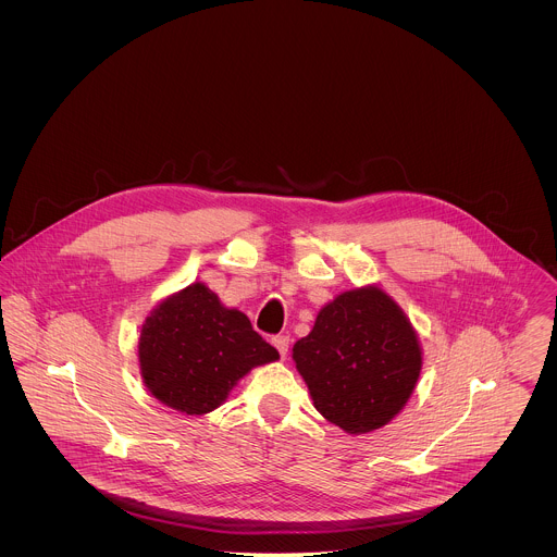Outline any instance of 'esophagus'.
<instances>
[{
	"instance_id": "esophagus-1",
	"label": "esophagus",
	"mask_w": 557,
	"mask_h": 557,
	"mask_svg": "<svg viewBox=\"0 0 557 557\" xmlns=\"http://www.w3.org/2000/svg\"><path fill=\"white\" fill-rule=\"evenodd\" d=\"M272 343H274V347L278 349L281 358H285V356H287V351H289V336L278 334V336H274V338H272Z\"/></svg>"
}]
</instances>
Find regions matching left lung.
Returning <instances> with one entry per match:
<instances>
[{"instance_id": "obj_1", "label": "left lung", "mask_w": 557, "mask_h": 557, "mask_svg": "<svg viewBox=\"0 0 557 557\" xmlns=\"http://www.w3.org/2000/svg\"><path fill=\"white\" fill-rule=\"evenodd\" d=\"M319 413L345 433L388 424L411 397L422 347L409 318L377 285L338 294L292 354Z\"/></svg>"}]
</instances>
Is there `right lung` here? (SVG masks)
<instances>
[{
    "instance_id": "add662e5",
    "label": "right lung",
    "mask_w": 557,
    "mask_h": 557,
    "mask_svg": "<svg viewBox=\"0 0 557 557\" xmlns=\"http://www.w3.org/2000/svg\"><path fill=\"white\" fill-rule=\"evenodd\" d=\"M278 360L238 309L203 283L166 296L141 325L139 371L162 405L201 416L221 407L255 367Z\"/></svg>"
}]
</instances>
